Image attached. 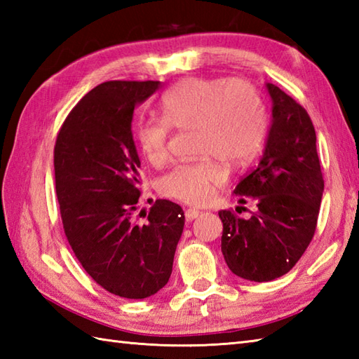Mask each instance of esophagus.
Wrapping results in <instances>:
<instances>
[{
	"instance_id": "1",
	"label": "esophagus",
	"mask_w": 359,
	"mask_h": 359,
	"mask_svg": "<svg viewBox=\"0 0 359 359\" xmlns=\"http://www.w3.org/2000/svg\"><path fill=\"white\" fill-rule=\"evenodd\" d=\"M201 215V211L199 210H196V208H188L187 211H185V219H187V222H191V220H194L197 216Z\"/></svg>"
}]
</instances>
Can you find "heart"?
<instances>
[{
	"instance_id": "1",
	"label": "heart",
	"mask_w": 359,
	"mask_h": 359,
	"mask_svg": "<svg viewBox=\"0 0 359 359\" xmlns=\"http://www.w3.org/2000/svg\"><path fill=\"white\" fill-rule=\"evenodd\" d=\"M163 117L139 121L135 139L151 163L162 165L170 154L172 125L196 128V162L175 165L162 179V191L180 202L202 205L225 182L228 165H243L261 148L266 129L264 104L247 81L185 79L162 97Z\"/></svg>"
}]
</instances>
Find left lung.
<instances>
[{
    "instance_id": "1",
    "label": "left lung",
    "mask_w": 359,
    "mask_h": 359,
    "mask_svg": "<svg viewBox=\"0 0 359 359\" xmlns=\"http://www.w3.org/2000/svg\"><path fill=\"white\" fill-rule=\"evenodd\" d=\"M266 90L273 120L264 156L234 188L241 203L256 202V211L247 219L219 211L228 269L255 282L284 276L299 261L313 239L324 191L310 116L278 86L266 83Z\"/></svg>"
}]
</instances>
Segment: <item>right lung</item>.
<instances>
[{
	"label": "right lung",
	"instance_id": "right-lung-1",
	"mask_svg": "<svg viewBox=\"0 0 359 359\" xmlns=\"http://www.w3.org/2000/svg\"><path fill=\"white\" fill-rule=\"evenodd\" d=\"M160 81H106L74 106L60 128L53 168L65 234L98 285L144 299L166 285L184 231L180 205L158 199L135 216L140 158L133 140L135 104Z\"/></svg>",
	"mask_w": 359,
	"mask_h": 359
}]
</instances>
